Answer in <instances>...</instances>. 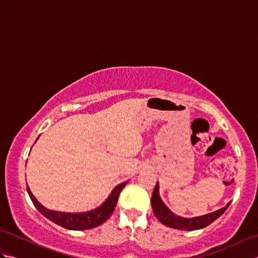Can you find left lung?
Returning a JSON list of instances; mask_svg holds the SVG:
<instances>
[{"mask_svg":"<svg viewBox=\"0 0 258 258\" xmlns=\"http://www.w3.org/2000/svg\"><path fill=\"white\" fill-rule=\"evenodd\" d=\"M151 204L154 215L160 220L164 225L172 228L183 229V231H195V229H201L210 225L215 220H217L222 214L227 210L229 206V203L225 206L221 208V210L215 211L206 215L193 217V218H185L177 216L176 214H174L172 211H169V208L166 207L163 201L161 200L160 194H158V183H156V186L154 190H153V195L151 199Z\"/></svg>","mask_w":258,"mask_h":258,"instance_id":"8db88e82","label":"left lung"}]
</instances>
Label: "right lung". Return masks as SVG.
<instances>
[{
    "instance_id": "obj_1",
    "label": "right lung",
    "mask_w": 258,
    "mask_h": 258,
    "mask_svg": "<svg viewBox=\"0 0 258 258\" xmlns=\"http://www.w3.org/2000/svg\"><path fill=\"white\" fill-rule=\"evenodd\" d=\"M126 183L127 182L118 184L116 187L112 190V193L109 194L107 200L104 202L100 207L84 213H64L47 210L46 207L43 206L41 203L35 199L34 195L32 194L31 189L29 188V186H26V187L27 193H29L33 204H34V206L37 208L38 212H40L42 215H44L48 220L64 228L73 229V231H83V229H90L101 225V224H103L112 215L114 208L117 204L118 196L122 189L125 187Z\"/></svg>"
}]
</instances>
